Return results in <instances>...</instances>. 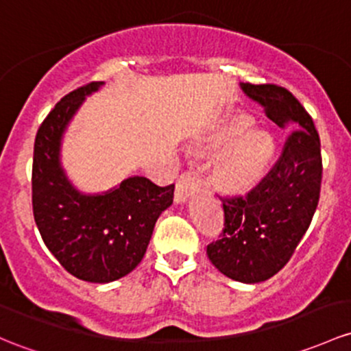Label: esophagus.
I'll use <instances>...</instances> for the list:
<instances>
[{
	"mask_svg": "<svg viewBox=\"0 0 351 351\" xmlns=\"http://www.w3.org/2000/svg\"><path fill=\"white\" fill-rule=\"evenodd\" d=\"M202 182L198 180V176L193 171H186L180 176L178 183H176V191H175V202L176 204H185L191 195L197 193L200 190Z\"/></svg>",
	"mask_w": 351,
	"mask_h": 351,
	"instance_id": "1",
	"label": "esophagus"
}]
</instances>
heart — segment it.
Wrapping results in <instances>:
<instances>
[{
	"mask_svg": "<svg viewBox=\"0 0 351 351\" xmlns=\"http://www.w3.org/2000/svg\"><path fill=\"white\" fill-rule=\"evenodd\" d=\"M254 119L243 112H234L223 119L206 141L208 149H225L212 169V182L227 193H245L267 173L276 153V141L263 128L250 129Z\"/></svg>",
	"mask_w": 351,
	"mask_h": 351,
	"instance_id": "b5f03b06",
	"label": "heart"
}]
</instances>
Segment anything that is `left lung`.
Returning a JSON list of instances; mask_svg holds the SVG:
<instances>
[{
    "label": "left lung",
    "instance_id": "left-lung-1",
    "mask_svg": "<svg viewBox=\"0 0 351 351\" xmlns=\"http://www.w3.org/2000/svg\"><path fill=\"white\" fill-rule=\"evenodd\" d=\"M241 88L291 134L259 185L247 197L225 198L223 235L206 247V256L227 278L257 284L287 264L311 223L322 188V145L311 116L289 90L242 82Z\"/></svg>",
    "mask_w": 351,
    "mask_h": 351
}]
</instances>
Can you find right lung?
Listing matches in <instances>:
<instances>
[{
	"label": "right lung",
	"instance_id": "right-lung-1",
	"mask_svg": "<svg viewBox=\"0 0 351 351\" xmlns=\"http://www.w3.org/2000/svg\"><path fill=\"white\" fill-rule=\"evenodd\" d=\"M102 87L92 82L55 106L36 132L32 175L33 217L47 249L77 279L97 284L117 281L141 263L175 191V185L129 176L106 191L86 193L69 178L64 136L84 101Z\"/></svg>",
	"mask_w": 351,
	"mask_h": 351
}]
</instances>
